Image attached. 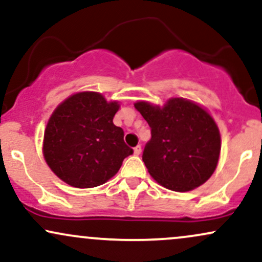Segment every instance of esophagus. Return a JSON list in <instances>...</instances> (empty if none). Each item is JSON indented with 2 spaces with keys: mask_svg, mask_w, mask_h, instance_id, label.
Returning a JSON list of instances; mask_svg holds the SVG:
<instances>
[{
  "mask_svg": "<svg viewBox=\"0 0 262 262\" xmlns=\"http://www.w3.org/2000/svg\"><path fill=\"white\" fill-rule=\"evenodd\" d=\"M134 152H135V155H136V156L141 155V152H142V147H141V144H137V146L135 147Z\"/></svg>",
  "mask_w": 262,
  "mask_h": 262,
  "instance_id": "34e87169",
  "label": "esophagus"
}]
</instances>
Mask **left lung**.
<instances>
[{
	"label": "left lung",
	"instance_id": "8db88e82",
	"mask_svg": "<svg viewBox=\"0 0 262 262\" xmlns=\"http://www.w3.org/2000/svg\"><path fill=\"white\" fill-rule=\"evenodd\" d=\"M135 107L150 127L142 159L153 179L179 192L210 179L221 152L220 131L210 114L183 98H173L163 107L146 101Z\"/></svg>",
	"mask_w": 262,
	"mask_h": 262
}]
</instances>
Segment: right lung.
<instances>
[{"instance_id": "right-lung-1", "label": "right lung", "mask_w": 262, "mask_h": 262, "mask_svg": "<svg viewBox=\"0 0 262 262\" xmlns=\"http://www.w3.org/2000/svg\"><path fill=\"white\" fill-rule=\"evenodd\" d=\"M119 110L94 92L77 93L56 107L46 125L44 157L51 170L71 186H99L134 153L124 130L114 125Z\"/></svg>"}]
</instances>
